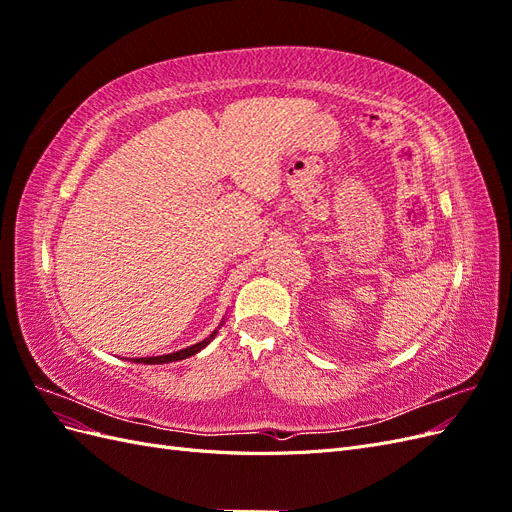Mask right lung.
Listing matches in <instances>:
<instances>
[{
    "label": "right lung",
    "instance_id": "obj_1",
    "mask_svg": "<svg viewBox=\"0 0 512 512\" xmlns=\"http://www.w3.org/2000/svg\"><path fill=\"white\" fill-rule=\"evenodd\" d=\"M215 333H218V329H215L207 339H203V342H198V344H194V346H190V348H183V350H177V352H173V354H160V356H143V359H134V363H145V365H162V363H173V361H181V359H188V356H192V354H196V352H200L203 350L211 339L215 337Z\"/></svg>",
    "mask_w": 512,
    "mask_h": 512
}]
</instances>
